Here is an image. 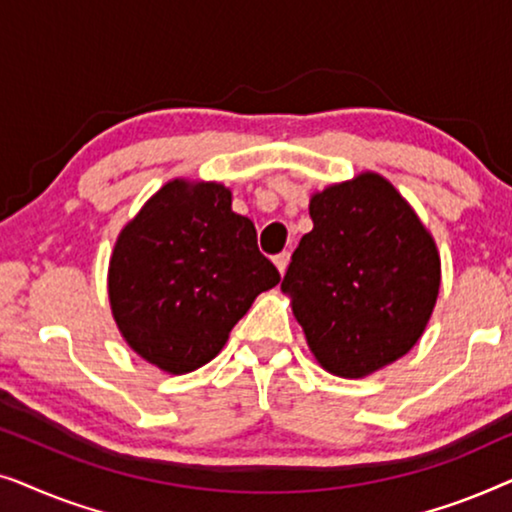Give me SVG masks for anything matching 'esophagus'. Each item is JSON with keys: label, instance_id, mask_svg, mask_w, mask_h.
<instances>
[{"label": "esophagus", "instance_id": "esophagus-1", "mask_svg": "<svg viewBox=\"0 0 512 512\" xmlns=\"http://www.w3.org/2000/svg\"><path fill=\"white\" fill-rule=\"evenodd\" d=\"M289 261H291V254H289V251H282V254H277V256H275V265H277L279 275H284L286 268H289Z\"/></svg>", "mask_w": 512, "mask_h": 512}]
</instances>
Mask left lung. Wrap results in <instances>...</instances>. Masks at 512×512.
Segmentation results:
<instances>
[{"label": "left lung", "instance_id": "8db88e82", "mask_svg": "<svg viewBox=\"0 0 512 512\" xmlns=\"http://www.w3.org/2000/svg\"><path fill=\"white\" fill-rule=\"evenodd\" d=\"M310 216L282 291L319 366L368 377L426 331L440 291L436 240L377 172L312 193Z\"/></svg>", "mask_w": 512, "mask_h": 512}]
</instances>
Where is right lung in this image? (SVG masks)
Masks as SVG:
<instances>
[{
    "instance_id": "1",
    "label": "right lung",
    "mask_w": 512,
    "mask_h": 512,
    "mask_svg": "<svg viewBox=\"0 0 512 512\" xmlns=\"http://www.w3.org/2000/svg\"><path fill=\"white\" fill-rule=\"evenodd\" d=\"M216 181L172 179L125 223L109 261L114 321L132 352L170 375L205 366L279 272Z\"/></svg>"
}]
</instances>
